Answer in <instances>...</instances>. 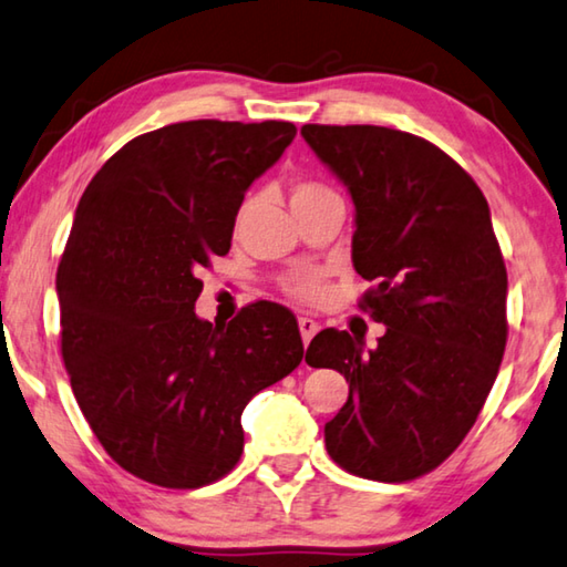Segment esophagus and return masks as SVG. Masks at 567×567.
Returning <instances> with one entry per match:
<instances>
[{
  "label": "esophagus",
  "instance_id": "obj_1",
  "mask_svg": "<svg viewBox=\"0 0 567 567\" xmlns=\"http://www.w3.org/2000/svg\"><path fill=\"white\" fill-rule=\"evenodd\" d=\"M300 334H302V342H305V347L310 344V339L319 332V324L315 322V319H310V317H300Z\"/></svg>",
  "mask_w": 567,
  "mask_h": 567
}]
</instances>
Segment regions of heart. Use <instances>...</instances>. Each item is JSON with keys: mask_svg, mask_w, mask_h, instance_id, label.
Listing matches in <instances>:
<instances>
[{"mask_svg": "<svg viewBox=\"0 0 567 567\" xmlns=\"http://www.w3.org/2000/svg\"><path fill=\"white\" fill-rule=\"evenodd\" d=\"M322 193H329V188H324V185H319V183H312V181H300V183L292 185L290 203L310 200V198H315V195H322ZM250 205H252V200H248V203L243 205V208H240V218H243L245 213L250 210ZM287 290H290L295 297H300V300H305V302H315L317 297L322 295V285H319L317 277L302 275V277H297V280H292L290 287H287Z\"/></svg>", "mask_w": 567, "mask_h": 567, "instance_id": "obj_1", "label": "heart"}]
</instances>
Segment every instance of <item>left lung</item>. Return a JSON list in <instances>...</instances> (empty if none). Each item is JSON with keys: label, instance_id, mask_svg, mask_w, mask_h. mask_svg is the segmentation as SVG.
Returning a JSON list of instances; mask_svg holds the SVG:
<instances>
[{"label": "left lung", "instance_id": "1", "mask_svg": "<svg viewBox=\"0 0 567 567\" xmlns=\"http://www.w3.org/2000/svg\"><path fill=\"white\" fill-rule=\"evenodd\" d=\"M302 136L354 203L352 262L379 344L322 329L305 362L349 382L324 424L327 454L354 476L401 483L444 463L476 424L506 349L508 275L488 203L434 143L384 126Z\"/></svg>", "mask_w": 567, "mask_h": 567}]
</instances>
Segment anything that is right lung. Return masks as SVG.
Returning a JSON list of instances; mask_svg holds the SVG:
<instances>
[{
  "label": "right lung",
  "mask_w": 567,
  "mask_h": 567,
  "mask_svg": "<svg viewBox=\"0 0 567 567\" xmlns=\"http://www.w3.org/2000/svg\"><path fill=\"white\" fill-rule=\"evenodd\" d=\"M287 121H183L128 141L79 200L56 272L61 357L106 454L141 481L200 488L240 461L243 409L302 362L275 302L228 324L195 315L200 267L230 250L255 178L295 138Z\"/></svg>",
  "instance_id": "add662e5"
}]
</instances>
